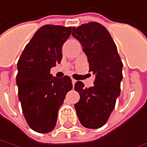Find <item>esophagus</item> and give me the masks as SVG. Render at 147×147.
Instances as JSON below:
<instances>
[{"label": "esophagus", "mask_w": 147, "mask_h": 147, "mask_svg": "<svg viewBox=\"0 0 147 147\" xmlns=\"http://www.w3.org/2000/svg\"><path fill=\"white\" fill-rule=\"evenodd\" d=\"M76 82V80L75 79H74V78H72V83H73V85H74Z\"/></svg>", "instance_id": "1"}]
</instances>
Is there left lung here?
Masks as SVG:
<instances>
[{
    "mask_svg": "<svg viewBox=\"0 0 147 147\" xmlns=\"http://www.w3.org/2000/svg\"><path fill=\"white\" fill-rule=\"evenodd\" d=\"M72 35L83 47L89 62V72L95 74L94 86L86 88L78 81L74 90L80 99L74 105L81 124L98 129L108 121L121 93L123 63L108 30L95 22L73 27Z\"/></svg>",
    "mask_w": 147,
    "mask_h": 147,
    "instance_id": "obj_1",
    "label": "left lung"
}]
</instances>
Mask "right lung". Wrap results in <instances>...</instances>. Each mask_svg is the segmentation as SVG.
<instances>
[{
    "label": "right lung",
    "instance_id": "obj_1",
    "mask_svg": "<svg viewBox=\"0 0 147 147\" xmlns=\"http://www.w3.org/2000/svg\"><path fill=\"white\" fill-rule=\"evenodd\" d=\"M71 26L44 25L26 45L18 61V99L28 125L46 134L56 126L59 108L73 88L71 78H57L50 69L62 59V46L71 34Z\"/></svg>",
    "mask_w": 147,
    "mask_h": 147
}]
</instances>
